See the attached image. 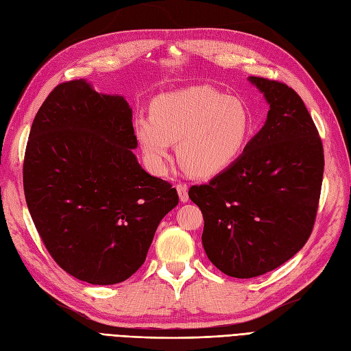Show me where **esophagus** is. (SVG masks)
<instances>
[{
	"mask_svg": "<svg viewBox=\"0 0 351 351\" xmlns=\"http://www.w3.org/2000/svg\"><path fill=\"white\" fill-rule=\"evenodd\" d=\"M176 189H177V193H178V197H180V200L183 202H187L189 200V193H187V186L186 184H183V183H177L176 184Z\"/></svg>",
	"mask_w": 351,
	"mask_h": 351,
	"instance_id": "1",
	"label": "esophagus"
}]
</instances>
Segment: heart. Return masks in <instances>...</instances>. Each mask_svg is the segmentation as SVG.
<instances>
[{
	"label": "heart",
	"instance_id": "obj_1",
	"mask_svg": "<svg viewBox=\"0 0 351 351\" xmlns=\"http://www.w3.org/2000/svg\"><path fill=\"white\" fill-rule=\"evenodd\" d=\"M247 105L210 88L161 93L151 117H139L134 132L147 164L162 173L178 143V158L197 177H214L237 161L252 133Z\"/></svg>",
	"mask_w": 351,
	"mask_h": 351
}]
</instances>
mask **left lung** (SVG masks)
<instances>
[{
  "mask_svg": "<svg viewBox=\"0 0 351 351\" xmlns=\"http://www.w3.org/2000/svg\"><path fill=\"white\" fill-rule=\"evenodd\" d=\"M249 80L269 104L267 121L234 164L189 189L204 215L206 256L234 278L267 274L304 246L325 164L319 133L297 92L277 80Z\"/></svg>",
  "mask_w": 351,
  "mask_h": 351,
  "instance_id": "left-lung-1",
  "label": "left lung"
}]
</instances>
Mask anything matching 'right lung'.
Wrapping results in <instances>:
<instances>
[{
  "mask_svg": "<svg viewBox=\"0 0 351 351\" xmlns=\"http://www.w3.org/2000/svg\"><path fill=\"white\" fill-rule=\"evenodd\" d=\"M136 147L127 101L83 79L58 84L32 124L26 204L52 259L80 281L130 278L178 204L171 184L139 165Z\"/></svg>",
  "mask_w": 351,
  "mask_h": 351,
  "instance_id": "add662e5",
  "label": "right lung"
}]
</instances>
